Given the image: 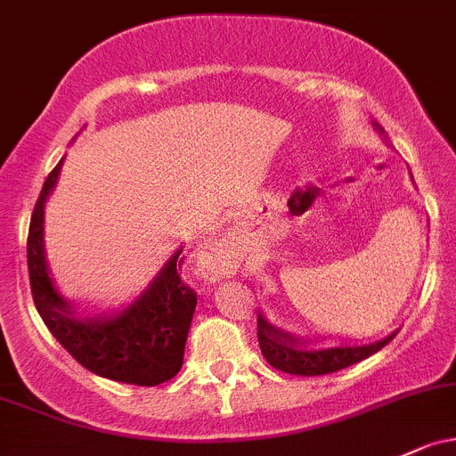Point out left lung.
<instances>
[{
	"instance_id": "left-lung-1",
	"label": "left lung",
	"mask_w": 456,
	"mask_h": 456,
	"mask_svg": "<svg viewBox=\"0 0 456 456\" xmlns=\"http://www.w3.org/2000/svg\"><path fill=\"white\" fill-rule=\"evenodd\" d=\"M374 130L387 141L385 130L380 128L376 121H371ZM413 180V175H411ZM258 346H261L263 356L272 367L276 370L287 371V374L296 376H322L330 374V371H339L347 365H354L359 361L367 359V356L376 354L380 347H385L398 335V330L389 332L379 341H370V344H356V341L344 339L341 344L335 346H322L315 347L308 339H300V337H293L291 332L281 330L278 326H273L263 313H258Z\"/></svg>"
}]
</instances>
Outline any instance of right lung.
<instances>
[{
	"mask_svg": "<svg viewBox=\"0 0 456 456\" xmlns=\"http://www.w3.org/2000/svg\"><path fill=\"white\" fill-rule=\"evenodd\" d=\"M62 163L65 156L47 175L28 232V272L38 315L58 344L93 374L128 385L165 383L183 367L184 344L198 305L193 289L180 278L183 248L171 254L130 305L110 313L80 315L53 285L45 256V204Z\"/></svg>",
	"mask_w": 456,
	"mask_h": 456,
	"instance_id": "add662e5",
	"label": "right lung"
}]
</instances>
